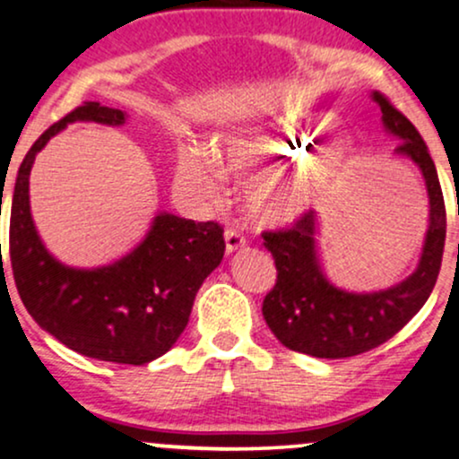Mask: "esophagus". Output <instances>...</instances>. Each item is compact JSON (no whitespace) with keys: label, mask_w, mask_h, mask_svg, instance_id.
<instances>
[{"label":"esophagus","mask_w":459,"mask_h":459,"mask_svg":"<svg viewBox=\"0 0 459 459\" xmlns=\"http://www.w3.org/2000/svg\"><path fill=\"white\" fill-rule=\"evenodd\" d=\"M224 244H226V255H235V252L244 250L246 239L237 230H226L224 233Z\"/></svg>","instance_id":"34e87169"}]
</instances>
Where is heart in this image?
<instances>
[{"label":"heart","mask_w":459,"mask_h":459,"mask_svg":"<svg viewBox=\"0 0 459 459\" xmlns=\"http://www.w3.org/2000/svg\"><path fill=\"white\" fill-rule=\"evenodd\" d=\"M332 127V118L313 125L276 120L256 134L235 142L222 155V168L246 177L252 166L265 163L282 170L281 178L255 196L252 213L263 224H289L313 212L332 192L354 161V142L347 135L321 138ZM177 181L194 194L203 207L218 209L226 200V181L218 166L203 152L186 149L177 161Z\"/></svg>","instance_id":"1"}]
</instances>
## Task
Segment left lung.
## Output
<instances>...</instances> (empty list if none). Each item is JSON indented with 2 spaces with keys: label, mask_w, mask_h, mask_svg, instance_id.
Segmentation results:
<instances>
[{
  "label": "left lung",
  "mask_w": 459,
  "mask_h": 459,
  "mask_svg": "<svg viewBox=\"0 0 459 459\" xmlns=\"http://www.w3.org/2000/svg\"><path fill=\"white\" fill-rule=\"evenodd\" d=\"M382 127L399 142L394 157L412 161L425 181L429 200L428 230L414 272L402 282L376 291L336 287L324 270L319 250L321 220L308 212L291 230L263 233L276 261V287L263 299V317L289 350L315 358H347L386 343L423 308L438 278L445 250L446 213L442 187L428 144L402 112L380 92Z\"/></svg>",
  "instance_id": "obj_1"
}]
</instances>
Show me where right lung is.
I'll list each match as a JSON object with an SVG mask.
<instances>
[{"label": "right lung", "instance_id": "right-lung-1", "mask_svg": "<svg viewBox=\"0 0 459 459\" xmlns=\"http://www.w3.org/2000/svg\"><path fill=\"white\" fill-rule=\"evenodd\" d=\"M127 118L123 109L91 101L34 142L10 204V263L28 313L62 345L94 360L146 365L186 330L200 284L224 256L222 229L157 212L144 239L125 256L71 267L47 250L30 209V172L47 142L71 123L123 127Z\"/></svg>", "mask_w": 459, "mask_h": 459}]
</instances>
